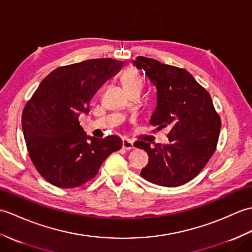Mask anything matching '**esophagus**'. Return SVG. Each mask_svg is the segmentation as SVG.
Masks as SVG:
<instances>
[{
    "instance_id": "obj_1",
    "label": "esophagus",
    "mask_w": 252,
    "mask_h": 252,
    "mask_svg": "<svg viewBox=\"0 0 252 252\" xmlns=\"http://www.w3.org/2000/svg\"><path fill=\"white\" fill-rule=\"evenodd\" d=\"M122 147L125 149H133L134 148V144L129 138H125V140L122 141Z\"/></svg>"
}]
</instances>
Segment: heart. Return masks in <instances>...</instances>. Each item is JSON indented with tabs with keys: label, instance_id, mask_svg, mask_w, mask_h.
<instances>
[{
	"label": "heart",
	"instance_id": "b5f03b06",
	"mask_svg": "<svg viewBox=\"0 0 252 252\" xmlns=\"http://www.w3.org/2000/svg\"><path fill=\"white\" fill-rule=\"evenodd\" d=\"M120 79L122 85L126 90V92L140 91L144 82L143 76L134 68H129L126 71H123Z\"/></svg>",
	"mask_w": 252,
	"mask_h": 252
}]
</instances>
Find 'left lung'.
Segmentation results:
<instances>
[{
  "instance_id": "left-lung-1",
  "label": "left lung",
  "mask_w": 252,
  "mask_h": 252,
  "mask_svg": "<svg viewBox=\"0 0 252 252\" xmlns=\"http://www.w3.org/2000/svg\"><path fill=\"white\" fill-rule=\"evenodd\" d=\"M132 63L145 71L157 89V107L151 125L157 131L168 129L170 142L155 147L144 141L134 143L149 157L141 175L160 186L183 185L199 174L216 152L220 116L210 94L185 69L143 56Z\"/></svg>"
}]
</instances>
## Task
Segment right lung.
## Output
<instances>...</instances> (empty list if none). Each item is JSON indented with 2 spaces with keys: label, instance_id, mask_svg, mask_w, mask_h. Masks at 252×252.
<instances>
[{
  "label": "right lung",
  "instance_id": "add662e5",
  "mask_svg": "<svg viewBox=\"0 0 252 252\" xmlns=\"http://www.w3.org/2000/svg\"><path fill=\"white\" fill-rule=\"evenodd\" d=\"M122 66L121 61L96 58L60 67L42 80L26 104L21 125L27 149L37 172L51 184L62 189L85 184L121 148L118 136H88L79 117L88 114L94 94Z\"/></svg>",
  "mask_w": 252,
  "mask_h": 252
}]
</instances>
